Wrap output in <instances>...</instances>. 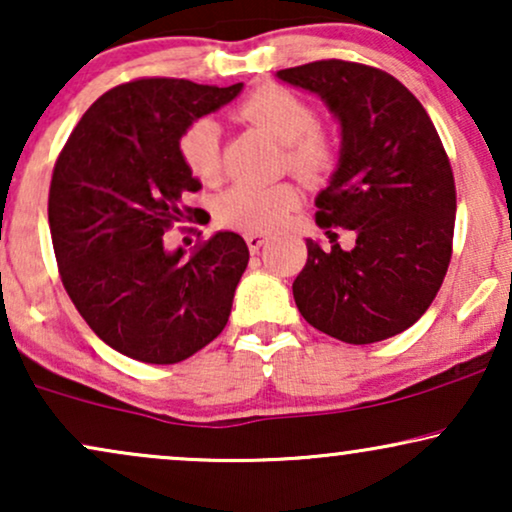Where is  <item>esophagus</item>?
Listing matches in <instances>:
<instances>
[{
    "label": "esophagus",
    "mask_w": 512,
    "mask_h": 512,
    "mask_svg": "<svg viewBox=\"0 0 512 512\" xmlns=\"http://www.w3.org/2000/svg\"><path fill=\"white\" fill-rule=\"evenodd\" d=\"M267 241H269V238L264 234H248V236H245V243H248L250 252H257Z\"/></svg>",
    "instance_id": "1"
}]
</instances>
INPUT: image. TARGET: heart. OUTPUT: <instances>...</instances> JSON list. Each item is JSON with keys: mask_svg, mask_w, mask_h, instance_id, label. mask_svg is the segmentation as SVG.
<instances>
[{"mask_svg": "<svg viewBox=\"0 0 512 512\" xmlns=\"http://www.w3.org/2000/svg\"><path fill=\"white\" fill-rule=\"evenodd\" d=\"M238 113L288 146V165L297 177L316 181L333 170L335 148L316 129L319 115L302 96L278 84H267L252 92L241 103ZM179 155L193 177L205 184L217 181L222 174V144H219L217 122L210 118L191 122L179 137ZM295 203L297 191L290 184H234L217 196L215 217L222 226L243 231V234H267L281 226Z\"/></svg>", "mask_w": 512, "mask_h": 512, "instance_id": "obj_1", "label": "heart"}]
</instances>
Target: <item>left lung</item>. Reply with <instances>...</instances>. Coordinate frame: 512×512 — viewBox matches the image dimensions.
Masks as SVG:
<instances>
[{"label":"left lung","instance_id":"8db88e82","mask_svg":"<svg viewBox=\"0 0 512 512\" xmlns=\"http://www.w3.org/2000/svg\"><path fill=\"white\" fill-rule=\"evenodd\" d=\"M276 77L321 96L342 137L338 170L316 196L331 250L307 238L297 309L349 345L392 338L428 312L451 262L456 186L437 129L397 77L364 63L328 58ZM333 225L358 234L352 251Z\"/></svg>","mask_w":512,"mask_h":512}]
</instances>
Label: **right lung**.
Here are the masks:
<instances>
[{
	"mask_svg": "<svg viewBox=\"0 0 512 512\" xmlns=\"http://www.w3.org/2000/svg\"><path fill=\"white\" fill-rule=\"evenodd\" d=\"M241 89L172 77L118 84L89 106L58 155L49 229L63 288L89 328L129 359L177 364L229 321L250 260L243 238L217 231L184 260V248L167 252L163 236L198 212L184 205L200 181L181 163V132Z\"/></svg>",
	"mask_w": 512,
	"mask_h": 512,
	"instance_id": "obj_1",
	"label": "right lung"
}]
</instances>
